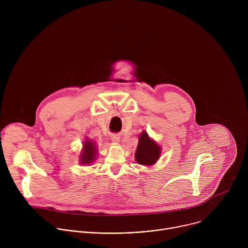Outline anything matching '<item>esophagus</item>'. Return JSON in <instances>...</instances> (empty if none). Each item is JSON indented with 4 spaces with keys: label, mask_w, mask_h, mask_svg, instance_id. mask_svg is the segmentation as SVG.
<instances>
[{
    "label": "esophagus",
    "mask_w": 248,
    "mask_h": 248,
    "mask_svg": "<svg viewBox=\"0 0 248 248\" xmlns=\"http://www.w3.org/2000/svg\"><path fill=\"white\" fill-rule=\"evenodd\" d=\"M120 136L118 135V134H113V135H111V140H112V142H114V143H119L120 142Z\"/></svg>",
    "instance_id": "esophagus-1"
}]
</instances>
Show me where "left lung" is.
I'll list each match as a JSON object with an SVG mask.
<instances>
[{
	"label": "left lung",
	"instance_id": "8db88e82",
	"mask_svg": "<svg viewBox=\"0 0 248 248\" xmlns=\"http://www.w3.org/2000/svg\"><path fill=\"white\" fill-rule=\"evenodd\" d=\"M162 153V147L151 138L146 130H143L139 134L138 144L135 150V161L142 166H153L160 159Z\"/></svg>",
	"mask_w": 248,
	"mask_h": 248
}]
</instances>
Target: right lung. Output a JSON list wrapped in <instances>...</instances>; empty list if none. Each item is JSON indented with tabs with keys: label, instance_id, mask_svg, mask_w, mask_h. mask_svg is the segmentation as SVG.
Here are the masks:
<instances>
[{
	"label": "right lung",
	"instance_id": "1",
	"mask_svg": "<svg viewBox=\"0 0 248 248\" xmlns=\"http://www.w3.org/2000/svg\"><path fill=\"white\" fill-rule=\"evenodd\" d=\"M98 155V146L94 140L86 137L82 143V149L79 155V164L85 166H90Z\"/></svg>",
	"mask_w": 248,
	"mask_h": 248
}]
</instances>
